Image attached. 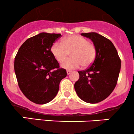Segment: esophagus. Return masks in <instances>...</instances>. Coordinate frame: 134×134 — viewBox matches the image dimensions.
Returning a JSON list of instances; mask_svg holds the SVG:
<instances>
[{
	"instance_id": "1",
	"label": "esophagus",
	"mask_w": 134,
	"mask_h": 134,
	"mask_svg": "<svg viewBox=\"0 0 134 134\" xmlns=\"http://www.w3.org/2000/svg\"><path fill=\"white\" fill-rule=\"evenodd\" d=\"M71 72H72L71 70H67V75H69L70 73H71Z\"/></svg>"
}]
</instances>
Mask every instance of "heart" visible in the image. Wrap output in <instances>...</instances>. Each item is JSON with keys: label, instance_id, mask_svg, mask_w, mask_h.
Listing matches in <instances>:
<instances>
[{"label": "heart", "instance_id": "b5f03b06", "mask_svg": "<svg viewBox=\"0 0 134 134\" xmlns=\"http://www.w3.org/2000/svg\"><path fill=\"white\" fill-rule=\"evenodd\" d=\"M51 52L58 62H62L71 53L72 58L62 64L64 69L71 70L79 68L81 65L88 67L96 58V46L87 38L73 35L64 38L62 42H55L52 44Z\"/></svg>", "mask_w": 134, "mask_h": 134}]
</instances>
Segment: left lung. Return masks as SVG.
Here are the masks:
<instances>
[{
	"instance_id": "obj_1",
	"label": "left lung",
	"mask_w": 134,
	"mask_h": 134,
	"mask_svg": "<svg viewBox=\"0 0 134 134\" xmlns=\"http://www.w3.org/2000/svg\"><path fill=\"white\" fill-rule=\"evenodd\" d=\"M96 46V58L88 68L78 71L79 79L74 84L78 96L89 103H97L114 90L121 68V60L112 42L96 33H82Z\"/></svg>"
}]
</instances>
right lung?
Here are the masks:
<instances>
[{
	"mask_svg": "<svg viewBox=\"0 0 134 134\" xmlns=\"http://www.w3.org/2000/svg\"><path fill=\"white\" fill-rule=\"evenodd\" d=\"M60 34L41 33L25 41L15 57L14 70L23 94L35 103L52 101L57 94L61 80L67 76L64 69L51 52Z\"/></svg>",
	"mask_w": 134,
	"mask_h": 134,
	"instance_id": "1",
	"label": "right lung"
}]
</instances>
